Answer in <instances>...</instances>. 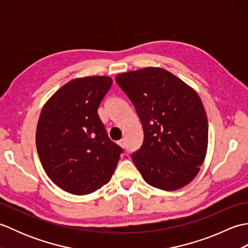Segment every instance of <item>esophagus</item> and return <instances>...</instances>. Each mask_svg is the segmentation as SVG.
Segmentation results:
<instances>
[{"label":"esophagus","instance_id":"1","mask_svg":"<svg viewBox=\"0 0 248 248\" xmlns=\"http://www.w3.org/2000/svg\"><path fill=\"white\" fill-rule=\"evenodd\" d=\"M118 144H119L120 147H123V148H125V140H124V139H121V140L118 141Z\"/></svg>","mask_w":248,"mask_h":248}]
</instances>
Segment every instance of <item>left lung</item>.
I'll list each match as a JSON object with an SVG mask.
<instances>
[{"instance_id": "obj_1", "label": "left lung", "mask_w": 248, "mask_h": 248, "mask_svg": "<svg viewBox=\"0 0 248 248\" xmlns=\"http://www.w3.org/2000/svg\"><path fill=\"white\" fill-rule=\"evenodd\" d=\"M116 82L143 125V145L132 154L141 177L164 191L186 186L196 177L208 148V118L197 93L155 67L120 73Z\"/></svg>"}]
</instances>
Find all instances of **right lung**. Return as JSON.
Returning <instances> with one entry per match:
<instances>
[{
	"label": "right lung",
	"instance_id": "1",
	"mask_svg": "<svg viewBox=\"0 0 248 248\" xmlns=\"http://www.w3.org/2000/svg\"><path fill=\"white\" fill-rule=\"evenodd\" d=\"M113 80L75 78L44 105L36 130V147L46 175L57 186L86 195L107 184L123 148L110 140L98 108Z\"/></svg>",
	"mask_w": 248,
	"mask_h": 248
}]
</instances>
